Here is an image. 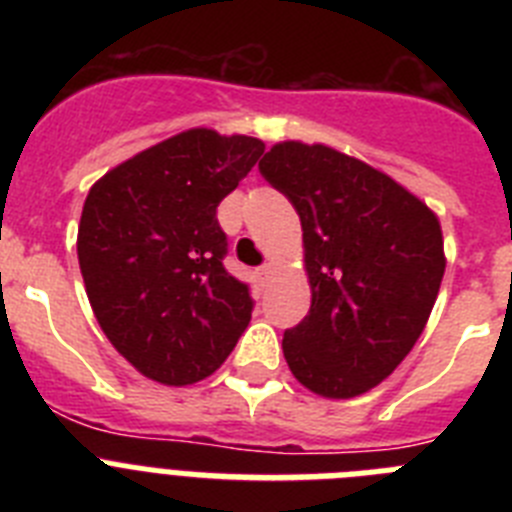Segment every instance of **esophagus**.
Instances as JSON below:
<instances>
[{
  "mask_svg": "<svg viewBox=\"0 0 512 512\" xmlns=\"http://www.w3.org/2000/svg\"><path fill=\"white\" fill-rule=\"evenodd\" d=\"M271 271H274V266H271V264H264V266H259V269H256V277H259L261 284L269 282Z\"/></svg>",
  "mask_w": 512,
  "mask_h": 512,
  "instance_id": "34e87169",
  "label": "esophagus"
}]
</instances>
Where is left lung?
<instances>
[{
    "mask_svg": "<svg viewBox=\"0 0 512 512\" xmlns=\"http://www.w3.org/2000/svg\"><path fill=\"white\" fill-rule=\"evenodd\" d=\"M261 176L295 205L312 302L284 330L307 390L356 397L390 377L423 333L446 256L438 217L382 171L328 146L277 143Z\"/></svg>",
    "mask_w": 512,
    "mask_h": 512,
    "instance_id": "obj_1",
    "label": "left lung"
}]
</instances>
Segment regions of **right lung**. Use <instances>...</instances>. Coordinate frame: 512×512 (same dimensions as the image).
I'll list each match as a JSON object with an SVG mask.
<instances>
[{"label":"right lung","instance_id":"right-lung-1","mask_svg":"<svg viewBox=\"0 0 512 512\" xmlns=\"http://www.w3.org/2000/svg\"><path fill=\"white\" fill-rule=\"evenodd\" d=\"M264 143L192 128L115 166L81 210V277L104 336L143 377L184 387L210 377L251 320L248 284L223 266L217 205Z\"/></svg>","mask_w":512,"mask_h":512}]
</instances>
